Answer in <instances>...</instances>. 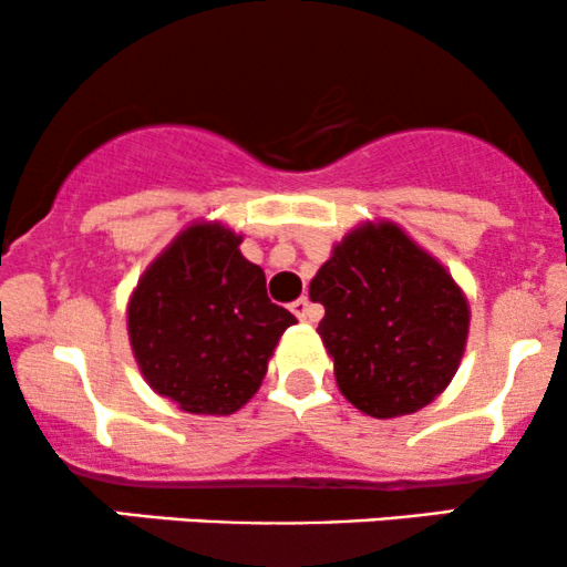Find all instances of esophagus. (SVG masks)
<instances>
[{
  "mask_svg": "<svg viewBox=\"0 0 567 567\" xmlns=\"http://www.w3.org/2000/svg\"><path fill=\"white\" fill-rule=\"evenodd\" d=\"M290 311H292V315H296L301 322H315L317 317H320V315H317L315 306H311L309 298H298V301H292V303H290Z\"/></svg>",
  "mask_w": 567,
  "mask_h": 567,
  "instance_id": "esophagus-1",
  "label": "esophagus"
}]
</instances>
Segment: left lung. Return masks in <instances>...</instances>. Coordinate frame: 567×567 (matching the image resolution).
Wrapping results in <instances>:
<instances>
[{
	"instance_id": "left-lung-1",
	"label": "left lung",
	"mask_w": 567,
	"mask_h": 567,
	"mask_svg": "<svg viewBox=\"0 0 567 567\" xmlns=\"http://www.w3.org/2000/svg\"><path fill=\"white\" fill-rule=\"evenodd\" d=\"M341 394L373 419L434 400L458 370L470 303L440 261L396 224H362L309 285Z\"/></svg>"
}]
</instances>
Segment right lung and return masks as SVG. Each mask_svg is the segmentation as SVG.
Returning <instances> with one entry per match:
<instances>
[{
    "instance_id": "add662e5",
    "label": "right lung",
    "mask_w": 567,
    "mask_h": 567,
    "mask_svg": "<svg viewBox=\"0 0 567 567\" xmlns=\"http://www.w3.org/2000/svg\"><path fill=\"white\" fill-rule=\"evenodd\" d=\"M243 237L192 224L143 271L127 333L143 379L186 413L229 415L261 386L279 336L296 317L266 296Z\"/></svg>"
}]
</instances>
